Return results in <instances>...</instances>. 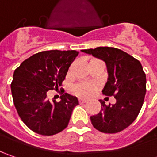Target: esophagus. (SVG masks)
Listing matches in <instances>:
<instances>
[{
  "mask_svg": "<svg viewBox=\"0 0 157 157\" xmlns=\"http://www.w3.org/2000/svg\"><path fill=\"white\" fill-rule=\"evenodd\" d=\"M87 100H86V99H79V103H86Z\"/></svg>",
  "mask_w": 157,
  "mask_h": 157,
  "instance_id": "obj_1",
  "label": "esophagus"
}]
</instances>
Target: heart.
<instances>
[{
	"mask_svg": "<svg viewBox=\"0 0 157 157\" xmlns=\"http://www.w3.org/2000/svg\"><path fill=\"white\" fill-rule=\"evenodd\" d=\"M97 89V86L94 84L91 83H83L77 85L75 86V92L81 96H89Z\"/></svg>",
	"mask_w": 157,
	"mask_h": 157,
	"instance_id": "obj_1",
	"label": "heart"
}]
</instances>
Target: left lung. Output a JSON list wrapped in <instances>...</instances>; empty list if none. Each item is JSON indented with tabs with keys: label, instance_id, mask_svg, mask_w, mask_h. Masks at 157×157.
I'll use <instances>...</instances> for the list:
<instances>
[{
	"label": "left lung",
	"instance_id": "left-lung-1",
	"mask_svg": "<svg viewBox=\"0 0 157 157\" xmlns=\"http://www.w3.org/2000/svg\"><path fill=\"white\" fill-rule=\"evenodd\" d=\"M81 52L105 62L108 77L102 94L114 96L116 100L115 104L108 105L100 100L101 110L90 117L93 126L106 134L122 131L134 122L143 104L146 74L142 64L127 52L113 47H97Z\"/></svg>",
	"mask_w": 157,
	"mask_h": 157
}]
</instances>
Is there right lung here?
I'll use <instances>...</instances> for the list:
<instances>
[{
	"mask_svg": "<svg viewBox=\"0 0 157 157\" xmlns=\"http://www.w3.org/2000/svg\"><path fill=\"white\" fill-rule=\"evenodd\" d=\"M78 55L76 51L38 52L15 70L11 83L14 105L21 121L35 133L53 136L68 126L78 98L63 94L57 102L46 97L48 91L62 85Z\"/></svg>",
	"mask_w": 157,
	"mask_h": 157,
	"instance_id": "1",
	"label": "right lung"
}]
</instances>
